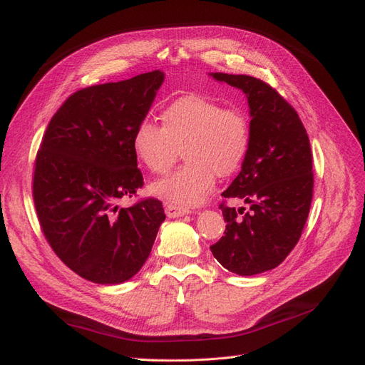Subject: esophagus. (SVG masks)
Segmentation results:
<instances>
[{
  "label": "esophagus",
  "instance_id": "1",
  "mask_svg": "<svg viewBox=\"0 0 365 365\" xmlns=\"http://www.w3.org/2000/svg\"><path fill=\"white\" fill-rule=\"evenodd\" d=\"M165 215H168V217H181V216L189 215V210L175 207V205H168L165 207Z\"/></svg>",
  "mask_w": 365,
  "mask_h": 365
}]
</instances>
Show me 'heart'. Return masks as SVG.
Returning a JSON list of instances; mask_svg holds the SVG:
<instances>
[{
  "label": "heart",
  "instance_id": "heart-1",
  "mask_svg": "<svg viewBox=\"0 0 365 365\" xmlns=\"http://www.w3.org/2000/svg\"><path fill=\"white\" fill-rule=\"evenodd\" d=\"M163 125L145 118L134 132V152L145 168L163 175L182 150L187 161L168 178L150 185V193L175 207L202 204L212 193L215 178H228L244 164L251 129L247 115L227 109L201 94L175 98L163 111Z\"/></svg>",
  "mask_w": 365,
  "mask_h": 365
}]
</instances>
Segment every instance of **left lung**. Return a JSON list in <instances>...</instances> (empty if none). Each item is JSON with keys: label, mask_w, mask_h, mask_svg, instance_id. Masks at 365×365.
Listing matches in <instances>:
<instances>
[{"label": "left lung", "mask_w": 365, "mask_h": 365, "mask_svg": "<svg viewBox=\"0 0 365 365\" xmlns=\"http://www.w3.org/2000/svg\"><path fill=\"white\" fill-rule=\"evenodd\" d=\"M210 76L244 91L251 117L250 152L222 193L250 210L220 205L225 236L210 250L230 272L256 275L279 267L302 236L314 192L311 145L295 109L268 83L245 74Z\"/></svg>", "instance_id": "left-lung-1"}]
</instances>
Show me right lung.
Returning a JSON list of instances; mask_svg holds the SVG:
<instances>
[{
    "label": "right lung",
    "instance_id": "1",
    "mask_svg": "<svg viewBox=\"0 0 365 365\" xmlns=\"http://www.w3.org/2000/svg\"><path fill=\"white\" fill-rule=\"evenodd\" d=\"M163 82L157 70L85 88L65 101L43 135L33 178L38 219L53 251L85 280L134 277L165 219L157 200L118 207L143 185L132 140Z\"/></svg>",
    "mask_w": 365,
    "mask_h": 365
}]
</instances>
